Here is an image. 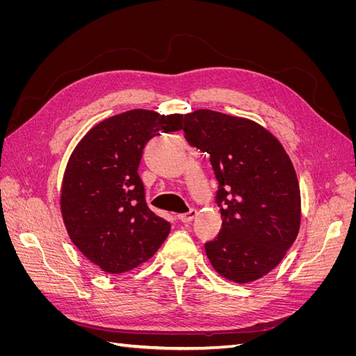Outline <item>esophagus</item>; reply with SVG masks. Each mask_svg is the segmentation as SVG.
Returning <instances> with one entry per match:
<instances>
[{
	"label": "esophagus",
	"instance_id": "esophagus-1",
	"mask_svg": "<svg viewBox=\"0 0 356 356\" xmlns=\"http://www.w3.org/2000/svg\"><path fill=\"white\" fill-rule=\"evenodd\" d=\"M197 215V211L196 209H190L188 212H184V213H178L177 217L179 221L182 222H190L191 220H195V217Z\"/></svg>",
	"mask_w": 356,
	"mask_h": 356
}]
</instances>
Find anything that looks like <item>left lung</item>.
<instances>
[{"label":"left lung","mask_w":356,"mask_h":356,"mask_svg":"<svg viewBox=\"0 0 356 356\" xmlns=\"http://www.w3.org/2000/svg\"><path fill=\"white\" fill-rule=\"evenodd\" d=\"M186 139L209 154L220 184L222 227L204 243L213 270L254 282L282 261L301 221L296 169L277 138L250 118L196 110L184 114Z\"/></svg>","instance_id":"left-lung-1"}]
</instances>
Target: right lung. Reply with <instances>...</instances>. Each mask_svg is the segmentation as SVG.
<instances>
[{"mask_svg": "<svg viewBox=\"0 0 356 356\" xmlns=\"http://www.w3.org/2000/svg\"><path fill=\"white\" fill-rule=\"evenodd\" d=\"M182 129V114L131 110L95 124L63 172L60 212L72 243L102 272L118 275L152 258L170 224L147 207L138 166L156 135Z\"/></svg>", "mask_w": 356, "mask_h": 356, "instance_id": "right-lung-1", "label": "right lung"}]
</instances>
